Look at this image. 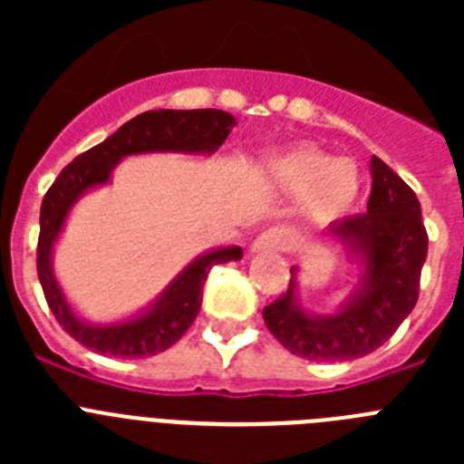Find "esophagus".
I'll return each mask as SVG.
<instances>
[{
	"label": "esophagus",
	"instance_id": "esophagus-1",
	"mask_svg": "<svg viewBox=\"0 0 464 464\" xmlns=\"http://www.w3.org/2000/svg\"><path fill=\"white\" fill-rule=\"evenodd\" d=\"M288 248V232L283 227H269L256 237L251 244L253 253H276Z\"/></svg>",
	"mask_w": 464,
	"mask_h": 464
}]
</instances>
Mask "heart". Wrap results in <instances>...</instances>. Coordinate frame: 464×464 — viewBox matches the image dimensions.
Wrapping results in <instances>:
<instances>
[{
    "instance_id": "obj_1",
    "label": "heart",
    "mask_w": 464,
    "mask_h": 464,
    "mask_svg": "<svg viewBox=\"0 0 464 464\" xmlns=\"http://www.w3.org/2000/svg\"><path fill=\"white\" fill-rule=\"evenodd\" d=\"M272 174L285 192L306 195L304 208L315 223L342 218L362 188V176L355 162L315 146H299L278 158Z\"/></svg>"
}]
</instances>
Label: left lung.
<instances>
[{"mask_svg": "<svg viewBox=\"0 0 464 464\" xmlns=\"http://www.w3.org/2000/svg\"><path fill=\"white\" fill-rule=\"evenodd\" d=\"M327 235L362 260L360 288L351 302L334 315L306 314L295 299L293 267L288 290L265 306L262 318L293 355L343 362L383 346L413 311L428 257V232L416 192L372 155L367 213L332 223Z\"/></svg>", "mask_w": 464, "mask_h": 464, "instance_id": "1", "label": "left lung"}]
</instances>
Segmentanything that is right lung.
Wrapping results in <instances>:
<instances>
[{
	"label": "right lung",
	"mask_w": 464,
	"mask_h": 464,
	"mask_svg": "<svg viewBox=\"0 0 464 464\" xmlns=\"http://www.w3.org/2000/svg\"><path fill=\"white\" fill-rule=\"evenodd\" d=\"M232 125H235V118L218 109L146 111L141 116L127 121L109 139L81 153L79 158H73V162H69L60 171V176L48 188L46 197L41 202L36 272H39L41 288L46 295L48 306L69 337L102 355L150 358V355L167 351L171 343H176L186 334V330L199 314L204 281H207L211 267L229 260H239V246L218 248V251L197 257L169 283V288L162 293V297L139 318L118 323V325H88L73 314L53 276V244L63 229L72 204L88 188L109 181L113 167L125 155L153 153V150L213 153V150H218V146H223Z\"/></svg>",
	"instance_id": "obj_1"
}]
</instances>
